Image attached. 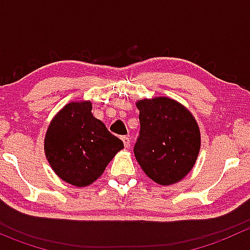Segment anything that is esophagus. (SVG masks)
Wrapping results in <instances>:
<instances>
[{
    "mask_svg": "<svg viewBox=\"0 0 250 250\" xmlns=\"http://www.w3.org/2000/svg\"><path fill=\"white\" fill-rule=\"evenodd\" d=\"M122 141H123V144H125V147H129V144H130V138L129 137L125 135V137H122Z\"/></svg>",
    "mask_w": 250,
    "mask_h": 250,
    "instance_id": "1",
    "label": "esophagus"
}]
</instances>
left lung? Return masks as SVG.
<instances>
[{
	"mask_svg": "<svg viewBox=\"0 0 250 250\" xmlns=\"http://www.w3.org/2000/svg\"><path fill=\"white\" fill-rule=\"evenodd\" d=\"M140 133L134 155L144 173L160 185L180 181L195 166L201 147L197 122L185 106L167 97L137 102Z\"/></svg>",
	"mask_w": 250,
	"mask_h": 250,
	"instance_id": "left-lung-1",
	"label": "left lung"
}]
</instances>
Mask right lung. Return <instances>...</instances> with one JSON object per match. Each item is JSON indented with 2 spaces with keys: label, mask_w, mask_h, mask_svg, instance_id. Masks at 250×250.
Returning a JSON list of instances; mask_svg holds the SVG:
<instances>
[{
  "label": "right lung",
  "mask_w": 250,
  "mask_h": 250,
  "mask_svg": "<svg viewBox=\"0 0 250 250\" xmlns=\"http://www.w3.org/2000/svg\"><path fill=\"white\" fill-rule=\"evenodd\" d=\"M122 148V140L93 116L90 102L65 105L54 116L44 138V152L52 169L77 188L94 183Z\"/></svg>",
  "instance_id": "add662e5"
}]
</instances>
